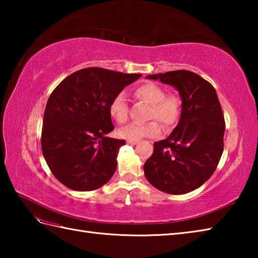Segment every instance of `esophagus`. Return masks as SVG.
<instances>
[{"label": "esophagus", "mask_w": 258, "mask_h": 258, "mask_svg": "<svg viewBox=\"0 0 258 258\" xmlns=\"http://www.w3.org/2000/svg\"><path fill=\"white\" fill-rule=\"evenodd\" d=\"M127 143H128V144H132V145H134V144H138V143H139V141H132V140H127Z\"/></svg>", "instance_id": "obj_1"}]
</instances>
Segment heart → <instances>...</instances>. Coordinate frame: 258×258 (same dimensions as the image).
<instances>
[{"label": "heart", "mask_w": 258, "mask_h": 258, "mask_svg": "<svg viewBox=\"0 0 258 258\" xmlns=\"http://www.w3.org/2000/svg\"><path fill=\"white\" fill-rule=\"evenodd\" d=\"M165 89L154 82H145L134 89L135 96L149 103L151 108L147 118L153 120L143 124L133 123L118 130V136L125 140L139 141L143 138H151L161 132V125L164 127H172L176 124L182 112V100L175 93H167ZM108 112L111 117L118 124H124L128 118L127 98L124 92H118L109 102ZM157 120L155 121V119Z\"/></svg>", "instance_id": "obj_1"}]
</instances>
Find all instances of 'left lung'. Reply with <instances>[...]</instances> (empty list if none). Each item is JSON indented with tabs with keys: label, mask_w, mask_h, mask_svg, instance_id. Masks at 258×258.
Listing matches in <instances>:
<instances>
[{
	"label": "left lung",
	"mask_w": 258,
	"mask_h": 258,
	"mask_svg": "<svg viewBox=\"0 0 258 258\" xmlns=\"http://www.w3.org/2000/svg\"><path fill=\"white\" fill-rule=\"evenodd\" d=\"M147 79L176 87L182 114L171 135L154 143L144 174L165 193H189L212 176L223 154L225 119L221 103L210 82L190 71H171Z\"/></svg>",
	"instance_id": "8db88e82"
}]
</instances>
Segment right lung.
Wrapping results in <instances>:
<instances>
[{
    "instance_id": "right-lung-1",
    "label": "right lung",
    "mask_w": 258,
    "mask_h": 258,
    "mask_svg": "<svg viewBox=\"0 0 258 258\" xmlns=\"http://www.w3.org/2000/svg\"><path fill=\"white\" fill-rule=\"evenodd\" d=\"M141 76L86 68L69 75L52 92L41 145L51 172L67 187L94 190L113 176L125 141L106 136L114 130L108 105L115 94Z\"/></svg>"
}]
</instances>
